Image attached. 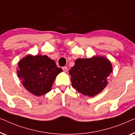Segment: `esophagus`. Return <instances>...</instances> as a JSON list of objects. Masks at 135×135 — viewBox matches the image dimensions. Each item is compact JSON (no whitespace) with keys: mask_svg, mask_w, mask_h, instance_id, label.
<instances>
[{"mask_svg":"<svg viewBox=\"0 0 135 135\" xmlns=\"http://www.w3.org/2000/svg\"><path fill=\"white\" fill-rule=\"evenodd\" d=\"M62 71L64 72H67L68 71V68L66 67V66H64V67H62Z\"/></svg>","mask_w":135,"mask_h":135,"instance_id":"1","label":"esophagus"}]
</instances>
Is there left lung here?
Instances as JSON below:
<instances>
[{"label":"left lung","instance_id":"left-lung-1","mask_svg":"<svg viewBox=\"0 0 135 135\" xmlns=\"http://www.w3.org/2000/svg\"><path fill=\"white\" fill-rule=\"evenodd\" d=\"M112 71L110 62L102 56L77 59L69 70L72 85L85 96L93 97L108 84L107 78Z\"/></svg>","mask_w":135,"mask_h":135}]
</instances>
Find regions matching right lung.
<instances>
[{
	"instance_id": "1",
	"label": "right lung",
	"mask_w": 135,
	"mask_h": 135,
	"mask_svg": "<svg viewBox=\"0 0 135 135\" xmlns=\"http://www.w3.org/2000/svg\"><path fill=\"white\" fill-rule=\"evenodd\" d=\"M18 68L17 74L23 86L36 96L50 91L55 77L62 71L46 55H27L20 61Z\"/></svg>"
}]
</instances>
